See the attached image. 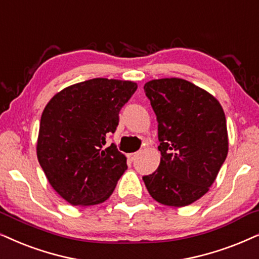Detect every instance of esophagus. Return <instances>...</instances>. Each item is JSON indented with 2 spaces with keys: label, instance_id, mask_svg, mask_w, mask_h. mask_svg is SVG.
Here are the masks:
<instances>
[{
  "label": "esophagus",
  "instance_id": "1",
  "mask_svg": "<svg viewBox=\"0 0 259 259\" xmlns=\"http://www.w3.org/2000/svg\"><path fill=\"white\" fill-rule=\"evenodd\" d=\"M138 156H139V152H133V153H130L127 157H128V159L131 160V162H133V160L137 159Z\"/></svg>",
  "mask_w": 259,
  "mask_h": 259
}]
</instances>
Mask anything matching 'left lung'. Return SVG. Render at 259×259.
Listing matches in <instances>:
<instances>
[{
	"label": "left lung",
	"mask_w": 259,
	"mask_h": 259,
	"mask_svg": "<svg viewBox=\"0 0 259 259\" xmlns=\"http://www.w3.org/2000/svg\"><path fill=\"white\" fill-rule=\"evenodd\" d=\"M158 122L160 163L144 176L157 202L184 207L201 199L215 181L228 152L220 102L186 79H152L144 85Z\"/></svg>",
	"instance_id": "8db88e82"
}]
</instances>
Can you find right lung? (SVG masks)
I'll use <instances>...</instances> for the list:
<instances>
[{
  "instance_id": "right-lung-1",
  "label": "right lung",
  "mask_w": 259,
  "mask_h": 259,
  "mask_svg": "<svg viewBox=\"0 0 259 259\" xmlns=\"http://www.w3.org/2000/svg\"><path fill=\"white\" fill-rule=\"evenodd\" d=\"M138 88L132 80L93 78L57 93L41 114L36 157L49 183L72 206L105 202L127 169L125 154L106 147L119 112Z\"/></svg>"
}]
</instances>
